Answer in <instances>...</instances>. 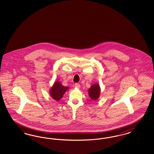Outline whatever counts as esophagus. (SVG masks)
I'll return each mask as SVG.
<instances>
[{
	"instance_id": "esophagus-1",
	"label": "esophagus",
	"mask_w": 154,
	"mask_h": 154,
	"mask_svg": "<svg viewBox=\"0 0 154 154\" xmlns=\"http://www.w3.org/2000/svg\"><path fill=\"white\" fill-rule=\"evenodd\" d=\"M75 87L77 88H80V85L79 83H75Z\"/></svg>"
}]
</instances>
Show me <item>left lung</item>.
Returning a JSON list of instances; mask_svg holds the SVG:
<instances>
[{
  "instance_id": "left-lung-1",
  "label": "left lung",
  "mask_w": 154,
  "mask_h": 154,
  "mask_svg": "<svg viewBox=\"0 0 154 154\" xmlns=\"http://www.w3.org/2000/svg\"><path fill=\"white\" fill-rule=\"evenodd\" d=\"M88 95L91 99L96 100L99 99L100 95V87L99 84H95L88 89Z\"/></svg>"
}]
</instances>
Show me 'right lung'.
<instances>
[{
	"mask_svg": "<svg viewBox=\"0 0 154 154\" xmlns=\"http://www.w3.org/2000/svg\"><path fill=\"white\" fill-rule=\"evenodd\" d=\"M69 88L68 87H65L62 85L60 82L57 81L54 83L52 87L50 89V95L52 99L56 101H59L66 91H68Z\"/></svg>",
	"mask_w": 154,
	"mask_h": 154,
	"instance_id": "obj_1",
	"label": "right lung"
}]
</instances>
